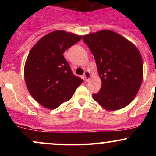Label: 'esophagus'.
I'll return each instance as SVG.
<instances>
[{
  "instance_id": "1",
  "label": "esophagus",
  "mask_w": 156,
  "mask_h": 156,
  "mask_svg": "<svg viewBox=\"0 0 156 156\" xmlns=\"http://www.w3.org/2000/svg\"><path fill=\"white\" fill-rule=\"evenodd\" d=\"M83 77H84V78H85L86 81H88V80L90 79V78H91V73L89 72L84 73Z\"/></svg>"
}]
</instances>
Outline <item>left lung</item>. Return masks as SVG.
I'll return each instance as SVG.
<instances>
[{"label": "left lung", "instance_id": "1", "mask_svg": "<svg viewBox=\"0 0 156 156\" xmlns=\"http://www.w3.org/2000/svg\"><path fill=\"white\" fill-rule=\"evenodd\" d=\"M83 40L94 55L102 81L101 90L92 94L93 99L109 111L127 106L142 83L140 52L131 42L110 30L84 35Z\"/></svg>", "mask_w": 156, "mask_h": 156}]
</instances>
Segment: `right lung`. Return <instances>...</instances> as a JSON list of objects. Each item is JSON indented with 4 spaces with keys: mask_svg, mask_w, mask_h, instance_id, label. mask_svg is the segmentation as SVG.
Instances as JSON below:
<instances>
[{
    "mask_svg": "<svg viewBox=\"0 0 156 156\" xmlns=\"http://www.w3.org/2000/svg\"><path fill=\"white\" fill-rule=\"evenodd\" d=\"M82 39L57 30L44 35L31 48L24 67L27 89L37 102L55 109L71 99L83 80L73 74L64 58L67 49Z\"/></svg>",
    "mask_w": 156,
    "mask_h": 156,
    "instance_id": "add662e5",
    "label": "right lung"
}]
</instances>
